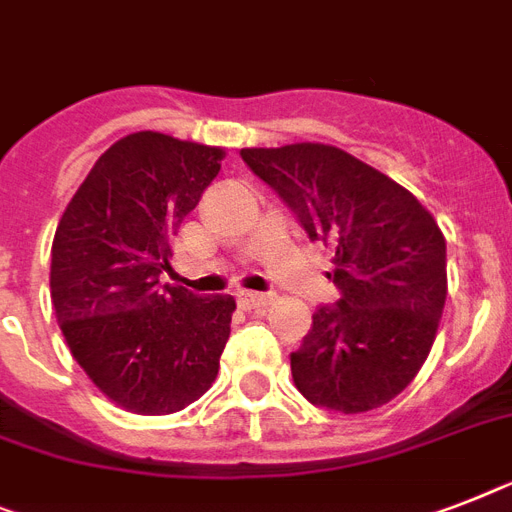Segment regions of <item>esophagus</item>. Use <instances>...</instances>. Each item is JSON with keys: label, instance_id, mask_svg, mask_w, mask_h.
Segmentation results:
<instances>
[{"label": "esophagus", "instance_id": "obj_1", "mask_svg": "<svg viewBox=\"0 0 512 512\" xmlns=\"http://www.w3.org/2000/svg\"><path fill=\"white\" fill-rule=\"evenodd\" d=\"M236 297H239V305L247 307V310H257V307H265L270 302V294L247 292V289H242Z\"/></svg>", "mask_w": 512, "mask_h": 512}]
</instances>
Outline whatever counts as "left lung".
Segmentation results:
<instances>
[{
	"instance_id": "obj_1",
	"label": "left lung",
	"mask_w": 512,
	"mask_h": 512,
	"mask_svg": "<svg viewBox=\"0 0 512 512\" xmlns=\"http://www.w3.org/2000/svg\"><path fill=\"white\" fill-rule=\"evenodd\" d=\"M242 160L334 249L336 305L292 352L305 400L336 413L386 405L421 371L447 299V244L397 181L328 144L242 149Z\"/></svg>"
}]
</instances>
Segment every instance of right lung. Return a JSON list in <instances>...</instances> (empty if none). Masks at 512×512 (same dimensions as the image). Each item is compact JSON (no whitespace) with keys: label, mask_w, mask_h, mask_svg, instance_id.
<instances>
[{"label":"right lung","mask_w":512,"mask_h":512,"mask_svg":"<svg viewBox=\"0 0 512 512\" xmlns=\"http://www.w3.org/2000/svg\"><path fill=\"white\" fill-rule=\"evenodd\" d=\"M223 155L157 131L123 136L54 234L49 289L62 336L99 392L131 413L184 410L218 376L236 299L199 297L160 276Z\"/></svg>","instance_id":"1"}]
</instances>
